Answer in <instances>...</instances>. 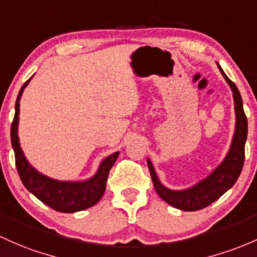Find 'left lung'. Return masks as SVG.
Instances as JSON below:
<instances>
[{
	"mask_svg": "<svg viewBox=\"0 0 257 257\" xmlns=\"http://www.w3.org/2000/svg\"><path fill=\"white\" fill-rule=\"evenodd\" d=\"M222 75L230 86L234 98V109H235V131L233 140L230 144L227 156L222 161L221 165L216 168L210 176L202 179L197 184L184 190H171L159 180L156 171L152 166L151 161L148 159L149 171H150L152 183L157 194L162 200H165L171 206L179 208L182 211H197L208 206L217 199H219L227 190L235 184L236 179L240 176L243 170L245 159V142L247 137V119L244 113L243 100L240 92L235 84L225 75L223 69L218 63Z\"/></svg>",
	"mask_w": 257,
	"mask_h": 257,
	"instance_id": "1",
	"label": "left lung"
}]
</instances>
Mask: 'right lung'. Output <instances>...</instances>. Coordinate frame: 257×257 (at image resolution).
<instances>
[{"mask_svg": "<svg viewBox=\"0 0 257 257\" xmlns=\"http://www.w3.org/2000/svg\"><path fill=\"white\" fill-rule=\"evenodd\" d=\"M30 79L25 81L19 91L16 101V113H14L12 125H11V142H12L14 155H16L17 171H18L22 183L34 196L58 212L73 213L86 210L97 204L102 197L106 190V182L108 178L109 170L114 165L119 152H114L102 160L96 173L90 179L83 180V182L56 180L36 171L24 156L18 138L19 101Z\"/></svg>", "mask_w": 257, "mask_h": 257, "instance_id": "add662e5", "label": "right lung"}]
</instances>
